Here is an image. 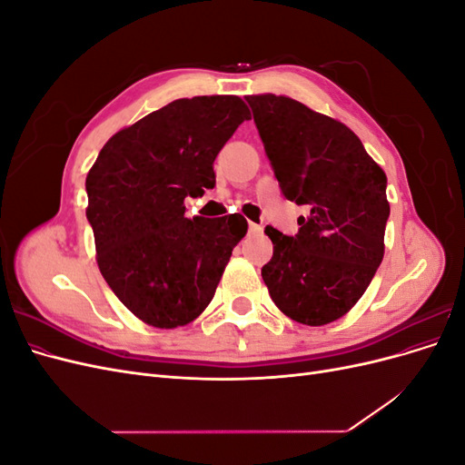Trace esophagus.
Returning <instances> with one entry per match:
<instances>
[{"instance_id":"1","label":"esophagus","mask_w":465,"mask_h":465,"mask_svg":"<svg viewBox=\"0 0 465 465\" xmlns=\"http://www.w3.org/2000/svg\"><path fill=\"white\" fill-rule=\"evenodd\" d=\"M263 229H262V224H256V223H250L248 224V232L250 234H260Z\"/></svg>"}]
</instances>
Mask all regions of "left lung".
<instances>
[{
    "mask_svg": "<svg viewBox=\"0 0 465 465\" xmlns=\"http://www.w3.org/2000/svg\"><path fill=\"white\" fill-rule=\"evenodd\" d=\"M246 101L281 192L311 209L294 236L265 227L273 256L263 283L291 320L323 326L357 304L382 263L386 174L345 124L289 96Z\"/></svg>",
    "mask_w": 465,
    "mask_h": 465,
    "instance_id": "8db88e82",
    "label": "left lung"
}]
</instances>
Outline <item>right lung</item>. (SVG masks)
Here are the masks:
<instances>
[{
	"instance_id": "1",
	"label": "right lung",
	"mask_w": 465,
	"mask_h": 465,
	"mask_svg": "<svg viewBox=\"0 0 465 465\" xmlns=\"http://www.w3.org/2000/svg\"><path fill=\"white\" fill-rule=\"evenodd\" d=\"M244 120L241 96L178 98L112 135L87 174L98 270L153 328L205 311L248 231L242 215L188 219L184 205L215 186V157Z\"/></svg>"
}]
</instances>
